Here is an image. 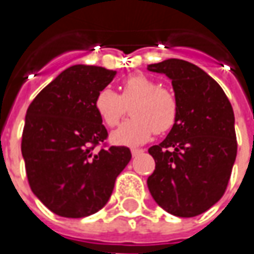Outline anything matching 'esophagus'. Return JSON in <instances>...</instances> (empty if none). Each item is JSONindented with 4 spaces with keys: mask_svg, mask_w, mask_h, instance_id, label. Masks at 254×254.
<instances>
[{
    "mask_svg": "<svg viewBox=\"0 0 254 254\" xmlns=\"http://www.w3.org/2000/svg\"><path fill=\"white\" fill-rule=\"evenodd\" d=\"M141 152H142V150H137V148H132L131 155H132V157H137V155H138V154H141Z\"/></svg>",
    "mask_w": 254,
    "mask_h": 254,
    "instance_id": "obj_1",
    "label": "esophagus"
}]
</instances>
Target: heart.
Instances as JSON below:
<instances>
[{"mask_svg":"<svg viewBox=\"0 0 254 254\" xmlns=\"http://www.w3.org/2000/svg\"><path fill=\"white\" fill-rule=\"evenodd\" d=\"M130 106V120L112 132L110 140L117 145L137 147L147 142L152 134L165 132L174 127L178 116L175 94L158 87V83L145 74H131L123 80L120 94L112 89H102L94 97V109L102 122L113 127L120 122L126 106Z\"/></svg>","mask_w":254,"mask_h":254,"instance_id":"heart-1","label":"heart"}]
</instances>
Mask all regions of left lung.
<instances>
[{
    "label": "left lung",
    "mask_w": 254,
    "mask_h": 254,
    "mask_svg": "<svg viewBox=\"0 0 254 254\" xmlns=\"http://www.w3.org/2000/svg\"><path fill=\"white\" fill-rule=\"evenodd\" d=\"M147 69L170 79L178 102L174 127L148 150L155 160L148 190L171 215L198 216L222 198L229 182L238 152L233 109L222 87L196 64L167 59Z\"/></svg>",
    "instance_id": "left-lung-1"
}]
</instances>
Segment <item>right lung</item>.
I'll use <instances>...</instances> for the list:
<instances>
[{"label":"right lung","instance_id":"1","mask_svg":"<svg viewBox=\"0 0 254 254\" xmlns=\"http://www.w3.org/2000/svg\"><path fill=\"white\" fill-rule=\"evenodd\" d=\"M116 74L102 66L73 64L26 110L21 144L26 177L35 196L59 216L83 218L102 209L131 160L127 147L93 151L107 137L94 97Z\"/></svg>","mask_w":254,"mask_h":254}]
</instances>
